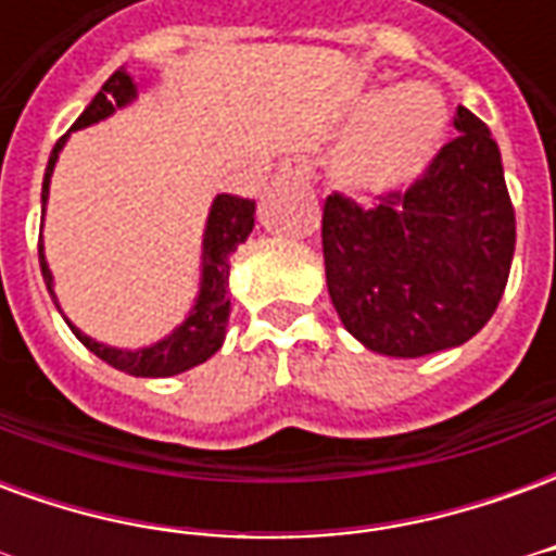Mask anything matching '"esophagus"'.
I'll return each instance as SVG.
<instances>
[{
    "label": "esophagus",
    "mask_w": 556,
    "mask_h": 556,
    "mask_svg": "<svg viewBox=\"0 0 556 556\" xmlns=\"http://www.w3.org/2000/svg\"><path fill=\"white\" fill-rule=\"evenodd\" d=\"M279 178H291V181H301V184H309L315 178L313 166H309V160L306 157H286L279 163L277 169Z\"/></svg>",
    "instance_id": "esophagus-1"
}]
</instances>
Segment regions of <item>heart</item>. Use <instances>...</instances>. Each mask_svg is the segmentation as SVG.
<instances>
[{
    "label": "heart",
    "instance_id": "heart-1",
    "mask_svg": "<svg viewBox=\"0 0 556 556\" xmlns=\"http://www.w3.org/2000/svg\"><path fill=\"white\" fill-rule=\"evenodd\" d=\"M446 127L441 98L426 86L381 94L345 146V172L366 187L408 181L438 151Z\"/></svg>",
    "mask_w": 556,
    "mask_h": 556
}]
</instances>
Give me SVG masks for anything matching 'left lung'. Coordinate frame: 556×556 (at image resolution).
Wrapping results in <instances>:
<instances>
[{
  "mask_svg": "<svg viewBox=\"0 0 556 556\" xmlns=\"http://www.w3.org/2000/svg\"><path fill=\"white\" fill-rule=\"evenodd\" d=\"M455 134L408 190L372 207L327 195L321 247L330 301L351 337L387 357H426L477 337L515 253L501 148L458 106Z\"/></svg>",
  "mask_w": 556,
  "mask_h": 556,
  "instance_id": "8db88e82",
  "label": "left lung"
}]
</instances>
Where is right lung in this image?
<instances>
[{
	"mask_svg": "<svg viewBox=\"0 0 556 556\" xmlns=\"http://www.w3.org/2000/svg\"><path fill=\"white\" fill-rule=\"evenodd\" d=\"M137 98V83L130 79L125 67H118L113 77L106 79L101 86V91L91 98V103L83 110L77 122L71 130H79V127H89L94 122H101L106 115H113L115 110H122L127 103ZM62 137L55 142L53 154H50V163H47V172H43V187H41V202H47V193H50V175H53L55 160H59V151L65 146ZM255 226V202L253 199H243V195L223 193L214 199L211 205V214H207L205 226V243H202V289H199V301H195L193 313L184 321L178 330H172V337H166L157 345L139 351H122L110 349V345H101L94 342L86 333H79L77 327L71 325L74 337L91 351L98 354L103 363L115 366L118 372L137 375V378H166V375H178L193 369L199 363H205L211 354H217L223 339H226V325H229L231 301H229V255L247 241V235L253 231ZM38 258H41V274L47 289L53 294V274L47 267V258H43V247L38 243ZM55 301V294H53Z\"/></svg>",
	"mask_w": 556,
	"mask_h": 556,
	"instance_id": "add662e5",
	"label": "right lung"
}]
</instances>
